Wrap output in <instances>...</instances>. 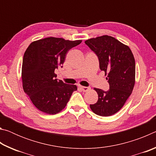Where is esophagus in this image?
<instances>
[{"label":"esophagus","mask_w":156,"mask_h":156,"mask_svg":"<svg viewBox=\"0 0 156 156\" xmlns=\"http://www.w3.org/2000/svg\"><path fill=\"white\" fill-rule=\"evenodd\" d=\"M81 87V89H82V90H83V91H84V92H86V91H89L91 89V88L89 87Z\"/></svg>","instance_id":"esophagus-1"}]
</instances>
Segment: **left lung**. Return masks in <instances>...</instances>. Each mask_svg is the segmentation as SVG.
<instances>
[{
	"label": "left lung",
	"instance_id": "obj_1",
	"mask_svg": "<svg viewBox=\"0 0 156 156\" xmlns=\"http://www.w3.org/2000/svg\"><path fill=\"white\" fill-rule=\"evenodd\" d=\"M85 44L99 60L109 89L94 88L98 95L96 103L90 105L92 112L100 116H110L124 106L133 91L136 78V63L130 48L112 36L105 35L87 40Z\"/></svg>",
	"mask_w": 156,
	"mask_h": 156
}]
</instances>
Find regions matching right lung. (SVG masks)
I'll list each match as a JSON object with an SVG mask.
<instances>
[{"instance_id":"1","label":"right lung","mask_w":156,"mask_h":156,"mask_svg":"<svg viewBox=\"0 0 156 156\" xmlns=\"http://www.w3.org/2000/svg\"><path fill=\"white\" fill-rule=\"evenodd\" d=\"M81 42L48 37L32 42L26 49L21 73L23 88L41 112L51 115L61 112L77 90L76 85L55 78L54 71L62 67L69 50Z\"/></svg>"}]
</instances>
